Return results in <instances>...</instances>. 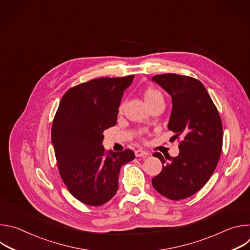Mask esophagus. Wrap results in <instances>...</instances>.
I'll return each instance as SVG.
<instances>
[{
	"label": "esophagus",
	"instance_id": "34e87169",
	"mask_svg": "<svg viewBox=\"0 0 250 250\" xmlns=\"http://www.w3.org/2000/svg\"><path fill=\"white\" fill-rule=\"evenodd\" d=\"M135 156L136 157H144V156H147L149 153L144 149H136L135 150Z\"/></svg>",
	"mask_w": 250,
	"mask_h": 250
}]
</instances>
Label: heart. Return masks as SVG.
<instances>
[{"label": "heart", "instance_id": "heart-1", "mask_svg": "<svg viewBox=\"0 0 250 250\" xmlns=\"http://www.w3.org/2000/svg\"><path fill=\"white\" fill-rule=\"evenodd\" d=\"M157 97H162V95H161V93L159 91H157V90H155L153 88H149V89H147L145 92V100H146V102H149V101H151V100H153V99H155Z\"/></svg>", "mask_w": 250, "mask_h": 250}]
</instances>
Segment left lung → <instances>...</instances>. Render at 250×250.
<instances>
[{
	"label": "left lung",
	"instance_id": "1",
	"mask_svg": "<svg viewBox=\"0 0 250 250\" xmlns=\"http://www.w3.org/2000/svg\"><path fill=\"white\" fill-rule=\"evenodd\" d=\"M152 81L172 98L168 128L175 133L173 137L181 139L177 157L153 154L163 168L152 179V185L162 196L179 201L201 190L215 171L223 147L222 120L199 80L169 73L155 75Z\"/></svg>",
	"mask_w": 250,
	"mask_h": 250
}]
</instances>
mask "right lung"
<instances>
[{
    "instance_id": "obj_1",
    "label": "right lung",
    "mask_w": 250,
    "mask_h": 250,
    "mask_svg": "<svg viewBox=\"0 0 250 250\" xmlns=\"http://www.w3.org/2000/svg\"><path fill=\"white\" fill-rule=\"evenodd\" d=\"M134 75L98 78L69 89L55 114L51 140L59 174L69 192L88 206H101L117 193L120 170L134 159L130 149L106 151L104 129L117 124L124 91Z\"/></svg>"
}]
</instances>
